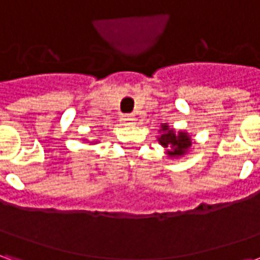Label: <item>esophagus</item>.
I'll use <instances>...</instances> for the list:
<instances>
[{"mask_svg": "<svg viewBox=\"0 0 260 260\" xmlns=\"http://www.w3.org/2000/svg\"><path fill=\"white\" fill-rule=\"evenodd\" d=\"M122 121L124 122H126V124H131V122H134L135 121V118H134V115H131V114H126V115H122Z\"/></svg>", "mask_w": 260, "mask_h": 260, "instance_id": "obj_1", "label": "esophagus"}]
</instances>
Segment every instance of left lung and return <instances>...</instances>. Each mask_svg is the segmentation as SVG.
Segmentation results:
<instances>
[{
	"label": "left lung",
	"mask_w": 260,
	"mask_h": 260,
	"mask_svg": "<svg viewBox=\"0 0 260 260\" xmlns=\"http://www.w3.org/2000/svg\"><path fill=\"white\" fill-rule=\"evenodd\" d=\"M161 135L158 138V142L163 147L167 149V154L171 158L182 157L188 153L189 147L192 146L191 136L184 131L175 132L174 128H170L167 124L161 125Z\"/></svg>",
	"instance_id": "8db88e82"
}]
</instances>
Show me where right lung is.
Masks as SVG:
<instances>
[{"mask_svg": "<svg viewBox=\"0 0 260 260\" xmlns=\"http://www.w3.org/2000/svg\"><path fill=\"white\" fill-rule=\"evenodd\" d=\"M90 143H91V142H90Z\"/></svg>", "mask_w": 260, "mask_h": 260, "instance_id": "obj_1", "label": "right lung"}]
</instances>
